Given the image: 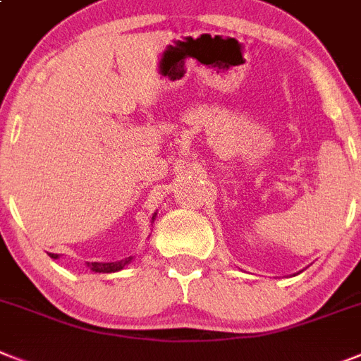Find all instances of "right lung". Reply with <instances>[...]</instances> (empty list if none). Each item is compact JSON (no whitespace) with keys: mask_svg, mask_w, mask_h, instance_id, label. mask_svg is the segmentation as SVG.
<instances>
[{"mask_svg":"<svg viewBox=\"0 0 361 361\" xmlns=\"http://www.w3.org/2000/svg\"><path fill=\"white\" fill-rule=\"evenodd\" d=\"M49 255L51 259H56V257H59V255H54V253H49ZM130 260H132V257L117 260V262H87V268L97 271V274H111V271H119V269H123L124 266L128 264Z\"/></svg>","mask_w":361,"mask_h":361,"instance_id":"1","label":"right lung"}]
</instances>
